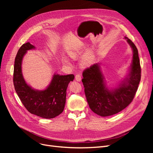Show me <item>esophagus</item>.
<instances>
[{"mask_svg":"<svg viewBox=\"0 0 153 153\" xmlns=\"http://www.w3.org/2000/svg\"><path fill=\"white\" fill-rule=\"evenodd\" d=\"M75 80L77 82H80L81 81V76L78 74V75H76L75 76Z\"/></svg>","mask_w":153,"mask_h":153,"instance_id":"obj_1","label":"esophagus"}]
</instances>
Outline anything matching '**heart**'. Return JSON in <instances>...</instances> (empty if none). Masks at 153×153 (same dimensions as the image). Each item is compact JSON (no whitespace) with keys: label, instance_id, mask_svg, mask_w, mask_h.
I'll use <instances>...</instances> for the list:
<instances>
[{"label":"heart","instance_id":"obj_1","mask_svg":"<svg viewBox=\"0 0 153 153\" xmlns=\"http://www.w3.org/2000/svg\"><path fill=\"white\" fill-rule=\"evenodd\" d=\"M82 53V50H72L69 52V55L70 57L73 59H76L78 57H79ZM62 62L68 66H71V63L69 60L66 58L64 57L62 59ZM94 63V56L90 51H88L85 54L83 55V56L80 60V64L81 66L85 68L90 67L92 64Z\"/></svg>","mask_w":153,"mask_h":153}]
</instances>
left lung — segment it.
Wrapping results in <instances>:
<instances>
[{
	"instance_id": "left-lung-1",
	"label": "left lung",
	"mask_w": 153,
	"mask_h": 153,
	"mask_svg": "<svg viewBox=\"0 0 153 153\" xmlns=\"http://www.w3.org/2000/svg\"><path fill=\"white\" fill-rule=\"evenodd\" d=\"M133 51L128 73L119 85L108 87L101 68L96 63L83 72L82 82L87 103L92 112L101 117L121 112L130 104L138 89L141 78V68L138 50L127 37H124Z\"/></svg>"
}]
</instances>
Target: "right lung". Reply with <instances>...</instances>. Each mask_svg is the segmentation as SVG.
<instances>
[{"instance_id":"1","label":"right lung","mask_w":153,"mask_h":153,"mask_svg":"<svg viewBox=\"0 0 153 153\" xmlns=\"http://www.w3.org/2000/svg\"><path fill=\"white\" fill-rule=\"evenodd\" d=\"M35 48L34 46L28 42L18 50L14 65V86L22 103L30 113L42 118L52 119L63 112L67 88L75 76L71 74L60 75L54 73L49 85L45 89H34L25 82L22 64L27 51Z\"/></svg>"}]
</instances>
